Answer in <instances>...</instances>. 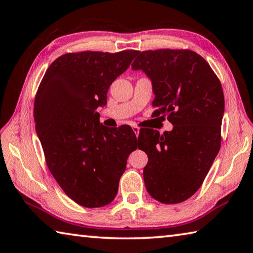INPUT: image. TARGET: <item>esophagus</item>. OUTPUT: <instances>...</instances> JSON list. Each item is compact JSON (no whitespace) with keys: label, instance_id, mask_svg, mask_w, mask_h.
<instances>
[{"label":"esophagus","instance_id":"1","mask_svg":"<svg viewBox=\"0 0 253 253\" xmlns=\"http://www.w3.org/2000/svg\"><path fill=\"white\" fill-rule=\"evenodd\" d=\"M132 130H133V132H134L136 136H139V133H140V127L139 126H132Z\"/></svg>","mask_w":253,"mask_h":253}]
</instances>
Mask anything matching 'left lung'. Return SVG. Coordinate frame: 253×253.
<instances>
[{
	"label": "left lung",
	"mask_w": 253,
	"mask_h": 253,
	"mask_svg": "<svg viewBox=\"0 0 253 253\" xmlns=\"http://www.w3.org/2000/svg\"><path fill=\"white\" fill-rule=\"evenodd\" d=\"M132 69L151 79L153 117L167 115L173 124L163 134L139 135V149L148 154L145 188L159 202L188 200L205 181L221 147L224 96L209 63L191 50L160 48L138 53Z\"/></svg>",
	"instance_id": "1"
}]
</instances>
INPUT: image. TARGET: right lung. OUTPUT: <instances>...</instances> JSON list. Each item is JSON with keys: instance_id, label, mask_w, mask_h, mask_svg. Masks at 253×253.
<instances>
[{"instance_id": "1", "label": "right lung", "mask_w": 253, "mask_h": 253, "mask_svg": "<svg viewBox=\"0 0 253 253\" xmlns=\"http://www.w3.org/2000/svg\"><path fill=\"white\" fill-rule=\"evenodd\" d=\"M139 51L66 53L48 66L34 101V121L48 170L69 198L85 208L114 200L129 154L130 126L100 124L97 106Z\"/></svg>"}]
</instances>
